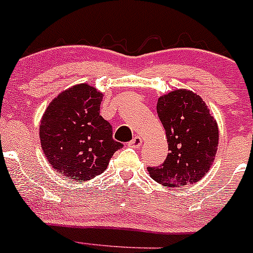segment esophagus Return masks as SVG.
Masks as SVG:
<instances>
[{
	"label": "esophagus",
	"instance_id": "obj_1",
	"mask_svg": "<svg viewBox=\"0 0 253 253\" xmlns=\"http://www.w3.org/2000/svg\"><path fill=\"white\" fill-rule=\"evenodd\" d=\"M129 145L131 146V147H139V146L142 145V139L140 136H135L134 139L129 142Z\"/></svg>",
	"mask_w": 253,
	"mask_h": 253
}]
</instances>
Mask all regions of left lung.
Segmentation results:
<instances>
[{"instance_id": "1", "label": "left lung", "mask_w": 253, "mask_h": 253, "mask_svg": "<svg viewBox=\"0 0 253 253\" xmlns=\"http://www.w3.org/2000/svg\"><path fill=\"white\" fill-rule=\"evenodd\" d=\"M157 113L169 152L162 166L148 167V174L167 187L197 183L214 162L219 142L217 121L201 96L186 88L161 96Z\"/></svg>"}]
</instances>
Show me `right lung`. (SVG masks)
<instances>
[{
	"instance_id": "1",
	"label": "right lung",
	"mask_w": 253,
	"mask_h": 253,
	"mask_svg": "<svg viewBox=\"0 0 253 253\" xmlns=\"http://www.w3.org/2000/svg\"><path fill=\"white\" fill-rule=\"evenodd\" d=\"M103 93L86 83L56 96L40 122L39 136L46 160L67 179L86 181L107 169L122 147L112 126L100 116Z\"/></svg>"
}]
</instances>
